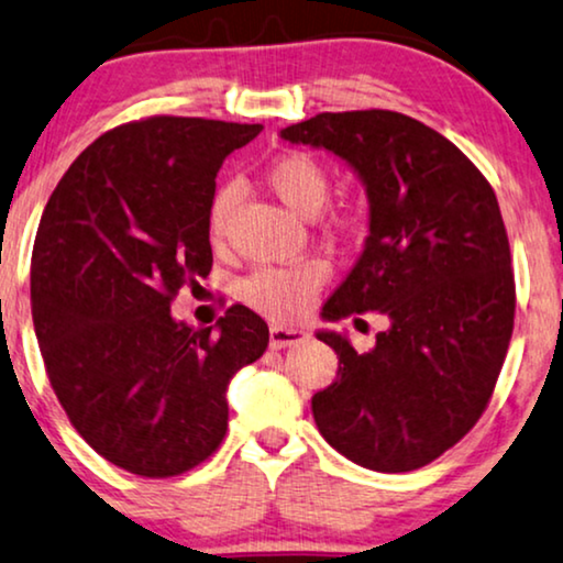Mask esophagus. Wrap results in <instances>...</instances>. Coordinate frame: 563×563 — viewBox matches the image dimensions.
Here are the masks:
<instances>
[{"label": "esophagus", "instance_id": "1", "mask_svg": "<svg viewBox=\"0 0 563 563\" xmlns=\"http://www.w3.org/2000/svg\"><path fill=\"white\" fill-rule=\"evenodd\" d=\"M309 332L301 327H286V324H273L269 327V344L273 347H290V344L303 342Z\"/></svg>", "mask_w": 563, "mask_h": 563}]
</instances>
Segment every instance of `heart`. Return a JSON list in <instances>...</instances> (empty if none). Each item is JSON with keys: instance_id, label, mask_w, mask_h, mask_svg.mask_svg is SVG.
<instances>
[{"instance_id": "obj_1", "label": "heart", "mask_w": 563, "mask_h": 563, "mask_svg": "<svg viewBox=\"0 0 563 563\" xmlns=\"http://www.w3.org/2000/svg\"><path fill=\"white\" fill-rule=\"evenodd\" d=\"M267 185L290 211L313 219L327 206L332 179L324 164L309 154H286L275 159L267 169ZM236 200V185H221L211 200L208 213V231L211 239H221L227 229L229 213ZM324 283V267L319 262L306 260L290 267H262L250 275L242 286V296L262 311L280 313V317H298L311 296Z\"/></svg>"}]
</instances>
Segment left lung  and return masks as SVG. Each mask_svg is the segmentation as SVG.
<instances>
[{
    "instance_id": "left-lung-1",
    "label": "left lung",
    "mask_w": 563,
    "mask_h": 563,
    "mask_svg": "<svg viewBox=\"0 0 563 563\" xmlns=\"http://www.w3.org/2000/svg\"><path fill=\"white\" fill-rule=\"evenodd\" d=\"M280 139L334 154L368 195L363 252L321 319L386 317L368 352L344 332H317L340 357L311 399L321 438L380 474L422 468L482 417L512 336L497 195L459 146L401 112H319Z\"/></svg>"
}]
</instances>
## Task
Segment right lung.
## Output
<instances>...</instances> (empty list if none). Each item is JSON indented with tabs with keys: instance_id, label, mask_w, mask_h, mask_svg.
Here are the masks:
<instances>
[{
	"instance_id": "1",
	"label": "right lung",
	"mask_w": 563,
	"mask_h": 563,
	"mask_svg": "<svg viewBox=\"0 0 563 563\" xmlns=\"http://www.w3.org/2000/svg\"><path fill=\"white\" fill-rule=\"evenodd\" d=\"M260 123L159 115L89 144L33 246L30 306L51 386L77 432L131 474L167 478L227 434L231 378L269 332L246 306L192 329L169 303L211 273L216 175Z\"/></svg>"
}]
</instances>
